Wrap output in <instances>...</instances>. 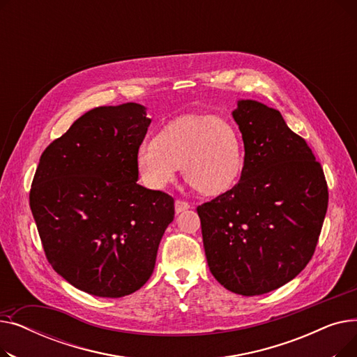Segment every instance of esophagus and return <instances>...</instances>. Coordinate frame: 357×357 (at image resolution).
Instances as JSON below:
<instances>
[{
	"label": "esophagus",
	"mask_w": 357,
	"mask_h": 357,
	"mask_svg": "<svg viewBox=\"0 0 357 357\" xmlns=\"http://www.w3.org/2000/svg\"><path fill=\"white\" fill-rule=\"evenodd\" d=\"M190 207H191V205L186 202V201H182V199H176L175 201V211H176V214H179V213H182L185 210H188Z\"/></svg>",
	"instance_id": "obj_1"
}]
</instances>
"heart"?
<instances>
[{
	"mask_svg": "<svg viewBox=\"0 0 357 357\" xmlns=\"http://www.w3.org/2000/svg\"><path fill=\"white\" fill-rule=\"evenodd\" d=\"M142 182L150 190L171 183L182 166L185 181L204 195L230 190L243 167L238 131L227 120L186 116L167 124L158 139L143 140L136 152Z\"/></svg>",
	"mask_w": 357,
	"mask_h": 357,
	"instance_id": "obj_1",
	"label": "heart"
}]
</instances>
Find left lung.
Wrapping results in <instances>:
<instances>
[{"label":"left lung","instance_id":"1","mask_svg":"<svg viewBox=\"0 0 357 357\" xmlns=\"http://www.w3.org/2000/svg\"><path fill=\"white\" fill-rule=\"evenodd\" d=\"M245 143L238 183L197 208L211 273L253 296L288 284L314 255L327 213L321 165L275 108L238 100L231 112Z\"/></svg>","mask_w":357,"mask_h":357}]
</instances>
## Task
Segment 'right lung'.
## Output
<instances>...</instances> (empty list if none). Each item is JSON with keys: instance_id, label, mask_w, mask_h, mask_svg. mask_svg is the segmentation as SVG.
Returning a JSON list of instances; mask_svg holds the SVG:
<instances>
[{"instance_id": "1", "label": "right lung", "mask_w": 357, "mask_h": 357, "mask_svg": "<svg viewBox=\"0 0 357 357\" xmlns=\"http://www.w3.org/2000/svg\"><path fill=\"white\" fill-rule=\"evenodd\" d=\"M136 102L93 108L40 156L30 208L52 268L75 288L121 298L152 276L174 198L137 183L152 120Z\"/></svg>"}]
</instances>
